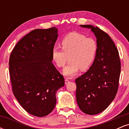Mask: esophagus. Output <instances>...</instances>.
<instances>
[{
  "mask_svg": "<svg viewBox=\"0 0 129 129\" xmlns=\"http://www.w3.org/2000/svg\"><path fill=\"white\" fill-rule=\"evenodd\" d=\"M69 82H70L69 80L68 79H67V78H66V79H65V84H66V85H67V84H69Z\"/></svg>",
  "mask_w": 129,
  "mask_h": 129,
  "instance_id": "34e87169",
  "label": "esophagus"
}]
</instances>
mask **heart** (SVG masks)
Returning a JSON list of instances; mask_svg holds the SVG:
<instances>
[{
	"instance_id": "1",
	"label": "heart",
	"mask_w": 129,
	"mask_h": 129,
	"mask_svg": "<svg viewBox=\"0 0 129 129\" xmlns=\"http://www.w3.org/2000/svg\"><path fill=\"white\" fill-rule=\"evenodd\" d=\"M60 47L61 50L53 48L51 57L59 68L65 66L69 57L70 62L63 71V75L68 77L76 75L80 69H88L95 58L98 48L94 39L78 33H72L65 37Z\"/></svg>"
}]
</instances>
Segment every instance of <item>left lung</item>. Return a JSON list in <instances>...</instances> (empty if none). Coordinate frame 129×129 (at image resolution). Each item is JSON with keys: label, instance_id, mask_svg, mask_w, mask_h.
<instances>
[{"label": "left lung", "instance_id": "8db88e82", "mask_svg": "<svg viewBox=\"0 0 129 129\" xmlns=\"http://www.w3.org/2000/svg\"><path fill=\"white\" fill-rule=\"evenodd\" d=\"M96 38L97 51L89 70L75 80L78 106L87 115H96L106 110L115 98L118 89L121 62L118 50L106 33L91 25Z\"/></svg>", "mask_w": 129, "mask_h": 129}]
</instances>
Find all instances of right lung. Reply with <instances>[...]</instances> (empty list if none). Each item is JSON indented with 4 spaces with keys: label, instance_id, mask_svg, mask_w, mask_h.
I'll list each match as a JSON object with an SVG mask.
<instances>
[{
    "label": "right lung",
    "instance_id": "obj_1",
    "mask_svg": "<svg viewBox=\"0 0 129 129\" xmlns=\"http://www.w3.org/2000/svg\"><path fill=\"white\" fill-rule=\"evenodd\" d=\"M57 32L54 26L34 29L17 42L10 57L13 94L20 106L34 116L51 113L57 91L65 85L63 76L51 62Z\"/></svg>",
    "mask_w": 129,
    "mask_h": 129
}]
</instances>
